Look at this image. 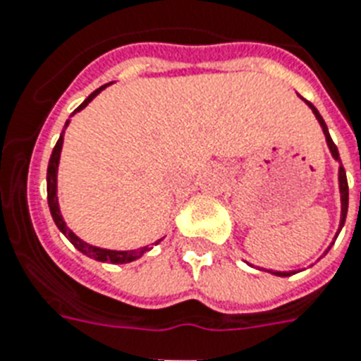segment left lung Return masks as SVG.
<instances>
[{"instance_id": "1", "label": "left lung", "mask_w": 361, "mask_h": 361, "mask_svg": "<svg viewBox=\"0 0 361 361\" xmlns=\"http://www.w3.org/2000/svg\"><path fill=\"white\" fill-rule=\"evenodd\" d=\"M307 105H310V109L313 111V114H315V118L319 120V124H321V128H323V133L324 137H326V145L328 148H330V154H332V157L339 163V192H341V221H339V230L338 233H336V237L339 235V231H341V228L345 226V219H347V209H348V183H347V174H345V169H343L341 165V159H339V152H338V146L334 145L332 137H330V133H328V128L326 124H324L323 116L319 114V111L315 109V105L310 104V102H306ZM334 237V239H336ZM334 245V243H332ZM330 245V247H332ZM330 247H328V250H330ZM326 250V252H328ZM326 252H324V256H326ZM272 272V274H276V276H291V274H295V271H289V272H282V271H269Z\"/></svg>"}]
</instances>
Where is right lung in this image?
<instances>
[{
	"instance_id": "1",
	"label": "right lung",
	"mask_w": 361,
	"mask_h": 361,
	"mask_svg": "<svg viewBox=\"0 0 361 361\" xmlns=\"http://www.w3.org/2000/svg\"><path fill=\"white\" fill-rule=\"evenodd\" d=\"M107 85H109V83H107ZM107 85H104V87L96 89L94 92H92L89 98L85 99L83 104L79 105L78 109H75L72 114H75V113H79L81 109H85V107H87V105H89L90 102H92V99H94L96 96H98L99 92L105 89V87H107ZM68 124H70V120H66V124H64V130L68 128ZM64 130H63V133H61V137H59L54 152H51V157H49V165H48V176H46V181H48V206H49V211H51V216H54L55 224H57V228L63 231L64 235L68 237V241L72 243V245H74V247L78 248L81 254L92 257V259H96V262L130 263V262H135V259H139V257L142 256L145 252L150 250V247L137 248V250H107V248L92 247V245H89V243L81 241V239L75 235L74 231L66 226V222L63 221V215H61V209H59V198H57V169H59V159H61V150H63ZM155 245H157V243H155Z\"/></svg>"
}]
</instances>
